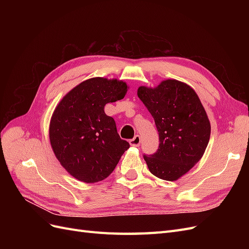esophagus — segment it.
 <instances>
[{"label": "esophagus", "mask_w": 249, "mask_h": 249, "mask_svg": "<svg viewBox=\"0 0 249 249\" xmlns=\"http://www.w3.org/2000/svg\"><path fill=\"white\" fill-rule=\"evenodd\" d=\"M140 143H141V138L139 135H136V136H135L133 139L130 140L131 146H134V147H138L140 145Z\"/></svg>", "instance_id": "obj_1"}]
</instances>
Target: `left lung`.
I'll return each instance as SVG.
<instances>
[{
  "instance_id": "obj_1",
  "label": "left lung",
  "mask_w": 249,
  "mask_h": 249,
  "mask_svg": "<svg viewBox=\"0 0 249 249\" xmlns=\"http://www.w3.org/2000/svg\"><path fill=\"white\" fill-rule=\"evenodd\" d=\"M137 94L159 132L157 153L143 156L147 167L157 178L177 180L205 154L211 136L207 112L194 89L175 79L154 88L140 86Z\"/></svg>"
}]
</instances>
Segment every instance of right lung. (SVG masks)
<instances>
[{
  "instance_id": "obj_1",
  "label": "right lung",
  "mask_w": 249,
  "mask_h": 249,
  "mask_svg": "<svg viewBox=\"0 0 249 249\" xmlns=\"http://www.w3.org/2000/svg\"><path fill=\"white\" fill-rule=\"evenodd\" d=\"M129 86L123 80L95 77L67 92L50 122V142L61 166L81 182L108 178L130 147L120 139L114 119L105 106L124 97Z\"/></svg>"
}]
</instances>
